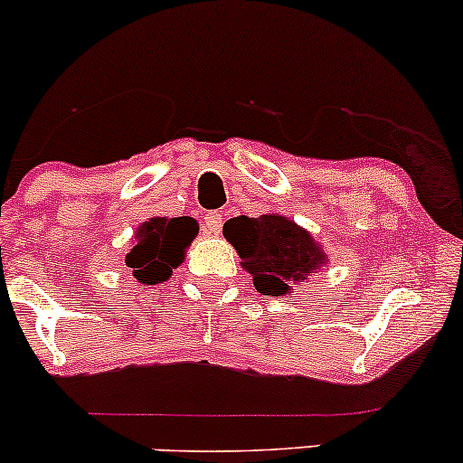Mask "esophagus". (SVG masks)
<instances>
[{
    "label": "esophagus",
    "instance_id": "obj_1",
    "mask_svg": "<svg viewBox=\"0 0 463 463\" xmlns=\"http://www.w3.org/2000/svg\"><path fill=\"white\" fill-rule=\"evenodd\" d=\"M222 224H224V215L220 211H211V213L204 215V231L211 232V235H217L222 231Z\"/></svg>",
    "mask_w": 463,
    "mask_h": 463
}]
</instances>
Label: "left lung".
I'll list each match as a JSON object with an SVG mask.
<instances>
[{"label":"left lung","instance_id":"1","mask_svg":"<svg viewBox=\"0 0 463 463\" xmlns=\"http://www.w3.org/2000/svg\"><path fill=\"white\" fill-rule=\"evenodd\" d=\"M224 237L263 296L289 294L291 280L300 283L324 263L309 232L280 215L232 217L224 224Z\"/></svg>","mask_w":463,"mask_h":463}]
</instances>
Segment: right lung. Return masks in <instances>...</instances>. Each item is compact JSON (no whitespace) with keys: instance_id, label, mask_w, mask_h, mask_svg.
<instances>
[{"instance_id":"1","label":"right lung","mask_w":463,"mask_h":463,"mask_svg":"<svg viewBox=\"0 0 463 463\" xmlns=\"http://www.w3.org/2000/svg\"><path fill=\"white\" fill-rule=\"evenodd\" d=\"M195 235L198 222L194 217H152L137 231V243L126 257V263L135 269L139 283H161L183 263L184 248Z\"/></svg>"}]
</instances>
